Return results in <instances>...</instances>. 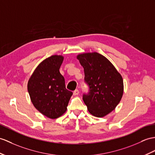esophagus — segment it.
Instances as JSON below:
<instances>
[{
	"label": "esophagus",
	"instance_id": "34e87169",
	"mask_svg": "<svg viewBox=\"0 0 155 155\" xmlns=\"http://www.w3.org/2000/svg\"><path fill=\"white\" fill-rule=\"evenodd\" d=\"M74 95H78L79 94V90L78 89H75L74 91Z\"/></svg>",
	"mask_w": 155,
	"mask_h": 155
}]
</instances>
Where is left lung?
<instances>
[{
  "label": "left lung",
  "mask_w": 155,
  "mask_h": 155,
  "mask_svg": "<svg viewBox=\"0 0 155 155\" xmlns=\"http://www.w3.org/2000/svg\"><path fill=\"white\" fill-rule=\"evenodd\" d=\"M77 58L84 69V80L89 93L83 95L89 112L101 118L107 115L121 100L124 93L122 75L109 60L97 52L79 54Z\"/></svg>",
  "instance_id": "1"
}]
</instances>
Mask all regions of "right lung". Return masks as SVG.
Listing matches in <instances>:
<instances>
[{
	"label": "right lung",
	"mask_w": 155,
	"mask_h": 155,
	"mask_svg": "<svg viewBox=\"0 0 155 155\" xmlns=\"http://www.w3.org/2000/svg\"><path fill=\"white\" fill-rule=\"evenodd\" d=\"M62 56L52 55L36 68L29 78L28 90L34 107L49 118L61 116L67 110L73 93L66 89L59 69Z\"/></svg>",
	"instance_id": "1"
}]
</instances>
